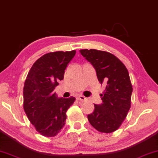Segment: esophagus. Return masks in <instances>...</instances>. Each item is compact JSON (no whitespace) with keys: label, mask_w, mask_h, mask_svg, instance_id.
<instances>
[{"label":"esophagus","mask_w":158,"mask_h":158,"mask_svg":"<svg viewBox=\"0 0 158 158\" xmlns=\"http://www.w3.org/2000/svg\"><path fill=\"white\" fill-rule=\"evenodd\" d=\"M77 99L78 100H85V98L83 95H77Z\"/></svg>","instance_id":"esophagus-1"}]
</instances>
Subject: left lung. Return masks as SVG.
Segmentation results:
<instances>
[{
  "mask_svg": "<svg viewBox=\"0 0 158 158\" xmlns=\"http://www.w3.org/2000/svg\"><path fill=\"white\" fill-rule=\"evenodd\" d=\"M80 52L94 67L98 81L106 85L100 94L102 103L94 104V112L88 115V119L98 131L110 133L120 127L131 106L132 86L128 71L110 52L95 49Z\"/></svg>",
  "mask_w": 158,
  "mask_h": 158,
  "instance_id": "8db88e82",
  "label": "left lung"
}]
</instances>
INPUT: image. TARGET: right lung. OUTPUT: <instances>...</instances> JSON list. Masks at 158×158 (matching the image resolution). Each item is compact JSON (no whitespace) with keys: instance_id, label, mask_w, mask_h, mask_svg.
<instances>
[{"instance_id":"1","label":"right lung","mask_w":158,"mask_h":158,"mask_svg":"<svg viewBox=\"0 0 158 158\" xmlns=\"http://www.w3.org/2000/svg\"><path fill=\"white\" fill-rule=\"evenodd\" d=\"M75 51L48 52L38 58L27 75L23 88V108L35 130L54 137L65 124L66 112L75 98H58L54 92Z\"/></svg>"}]
</instances>
